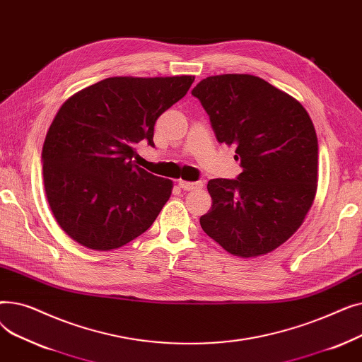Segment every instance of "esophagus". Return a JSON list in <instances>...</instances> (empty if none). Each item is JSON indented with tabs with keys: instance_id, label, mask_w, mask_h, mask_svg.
Instances as JSON below:
<instances>
[{
	"instance_id": "34e87169",
	"label": "esophagus",
	"mask_w": 362,
	"mask_h": 362,
	"mask_svg": "<svg viewBox=\"0 0 362 362\" xmlns=\"http://www.w3.org/2000/svg\"><path fill=\"white\" fill-rule=\"evenodd\" d=\"M179 186L183 189V191H198L204 186L202 182H185V180H179Z\"/></svg>"
}]
</instances>
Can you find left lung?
<instances>
[{"label": "left lung", "mask_w": 362, "mask_h": 362, "mask_svg": "<svg viewBox=\"0 0 362 362\" xmlns=\"http://www.w3.org/2000/svg\"><path fill=\"white\" fill-rule=\"evenodd\" d=\"M220 144L236 145L238 179H213L202 230L242 258L286 242L305 220L317 192L318 141L307 110L252 74H218L194 89Z\"/></svg>", "instance_id": "1"}]
</instances>
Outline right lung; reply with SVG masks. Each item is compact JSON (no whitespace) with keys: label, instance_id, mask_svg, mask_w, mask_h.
<instances>
[{"label":"right lung","instance_id":"obj_1","mask_svg":"<svg viewBox=\"0 0 362 362\" xmlns=\"http://www.w3.org/2000/svg\"><path fill=\"white\" fill-rule=\"evenodd\" d=\"M192 76H119L64 101L42 148L44 186L62 229L89 250L111 251L156 221L173 182L133 161L136 144L154 146L161 114L182 100Z\"/></svg>","mask_w":362,"mask_h":362}]
</instances>
